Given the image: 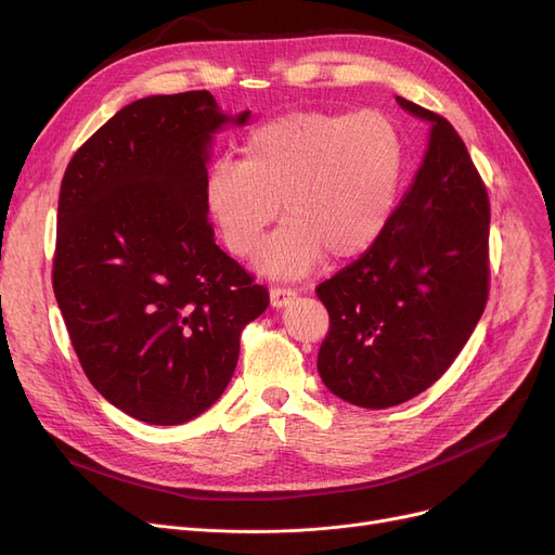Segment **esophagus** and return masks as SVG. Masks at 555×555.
Returning a JSON list of instances; mask_svg holds the SVG:
<instances>
[{"label":"esophagus","mask_w":555,"mask_h":555,"mask_svg":"<svg viewBox=\"0 0 555 555\" xmlns=\"http://www.w3.org/2000/svg\"><path fill=\"white\" fill-rule=\"evenodd\" d=\"M295 299H297V293H295V289H289V287H272L270 289L272 308H283L287 304H293Z\"/></svg>","instance_id":"esophagus-1"}]
</instances>
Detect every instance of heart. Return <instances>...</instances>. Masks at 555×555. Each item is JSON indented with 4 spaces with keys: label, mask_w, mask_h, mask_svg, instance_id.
<instances>
[{
    "label": "heart",
    "mask_w": 555,
    "mask_h": 555,
    "mask_svg": "<svg viewBox=\"0 0 555 555\" xmlns=\"http://www.w3.org/2000/svg\"><path fill=\"white\" fill-rule=\"evenodd\" d=\"M402 143L377 112L295 109L256 126L243 159H218L204 204L231 254L249 258L281 211L260 270L301 276L326 254L346 260L380 236L398 193Z\"/></svg>",
    "instance_id": "b5f03b06"
}]
</instances>
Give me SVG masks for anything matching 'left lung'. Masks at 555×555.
Masks as SVG:
<instances>
[{
  "instance_id": "left-lung-1",
  "label": "left lung",
  "mask_w": 555,
  "mask_h": 555,
  "mask_svg": "<svg viewBox=\"0 0 555 555\" xmlns=\"http://www.w3.org/2000/svg\"><path fill=\"white\" fill-rule=\"evenodd\" d=\"M396 101L429 124L423 164L377 241L317 287L331 317L319 375L366 410L439 380L481 319L490 279V204L465 143L443 116Z\"/></svg>"
}]
</instances>
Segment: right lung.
Listing matches in <instances>:
<instances>
[{
    "instance_id": "add662e5",
    "label": "right lung",
    "mask_w": 555,
    "mask_h": 555,
    "mask_svg": "<svg viewBox=\"0 0 555 555\" xmlns=\"http://www.w3.org/2000/svg\"><path fill=\"white\" fill-rule=\"evenodd\" d=\"M211 92L139 99L72 157L57 199L53 293L94 389L128 416L182 425L227 389L268 289L214 241V137L247 126Z\"/></svg>"
}]
</instances>
